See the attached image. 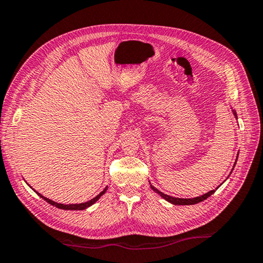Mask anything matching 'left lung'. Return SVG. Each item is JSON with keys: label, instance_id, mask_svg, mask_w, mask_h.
I'll return each mask as SVG.
<instances>
[{"label": "left lung", "instance_id": "1", "mask_svg": "<svg viewBox=\"0 0 263 263\" xmlns=\"http://www.w3.org/2000/svg\"><path fill=\"white\" fill-rule=\"evenodd\" d=\"M151 188H152L155 191V193H158L160 196H161L162 198L166 199V201L171 202L173 204H175V205H193V204L203 202L204 199H206L209 196H211L213 193H215V190H211V191H209V193L204 194L203 196H199V197H195V198H176V197H172V196H168L166 194L161 193V191H159L157 188H154L153 185H151Z\"/></svg>", "mask_w": 263, "mask_h": 263}]
</instances>
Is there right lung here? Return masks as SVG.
I'll list each match as a JSON object with an SVG mask.
<instances>
[{
	"instance_id": "right-lung-1",
	"label": "right lung",
	"mask_w": 263,
	"mask_h": 263,
	"mask_svg": "<svg viewBox=\"0 0 263 263\" xmlns=\"http://www.w3.org/2000/svg\"><path fill=\"white\" fill-rule=\"evenodd\" d=\"M105 191H106V188L103 191H102L101 194L97 195L95 198H92V199H90V201H88L86 203H81V204H59V203H55V202L51 201V199H48L46 197H44V196L41 195V194H38V193L37 194L41 196L42 198L45 199L47 203H50L51 205H53V206H57V208H59V209H64V210H84V209H86V208L92 205V204H94L97 201V199H99L101 196L105 193Z\"/></svg>"
}]
</instances>
